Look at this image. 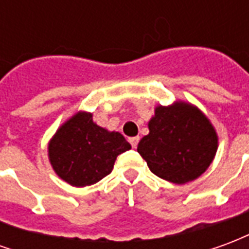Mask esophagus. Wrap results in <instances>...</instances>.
<instances>
[{"instance_id":"obj_1","label":"esophagus","mask_w":249,"mask_h":249,"mask_svg":"<svg viewBox=\"0 0 249 249\" xmlns=\"http://www.w3.org/2000/svg\"><path fill=\"white\" fill-rule=\"evenodd\" d=\"M139 140H140L139 137H130L129 139L130 145L133 146V148H136V146H137V144H139Z\"/></svg>"}]
</instances>
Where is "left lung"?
<instances>
[{"label":"left lung","instance_id":"8db88e82","mask_svg":"<svg viewBox=\"0 0 249 249\" xmlns=\"http://www.w3.org/2000/svg\"><path fill=\"white\" fill-rule=\"evenodd\" d=\"M149 133L137 152L160 178L185 184L201 176L217 151V135L208 117L192 104L176 101L157 107L148 123Z\"/></svg>","mask_w":249,"mask_h":249}]
</instances>
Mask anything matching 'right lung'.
<instances>
[{"label": "right lung", "instance_id": "1", "mask_svg": "<svg viewBox=\"0 0 249 249\" xmlns=\"http://www.w3.org/2000/svg\"><path fill=\"white\" fill-rule=\"evenodd\" d=\"M130 144L119 132L93 121L92 113L78 112L57 129L48 146L54 172L73 187H87L108 176L119 155Z\"/></svg>", "mask_w": 249, "mask_h": 249}]
</instances>
